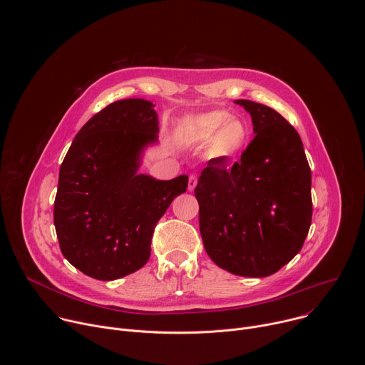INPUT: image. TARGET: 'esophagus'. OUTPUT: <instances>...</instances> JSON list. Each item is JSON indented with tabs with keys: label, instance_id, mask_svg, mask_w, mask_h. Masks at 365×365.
<instances>
[{
	"label": "esophagus",
	"instance_id": "34e87169",
	"mask_svg": "<svg viewBox=\"0 0 365 365\" xmlns=\"http://www.w3.org/2000/svg\"><path fill=\"white\" fill-rule=\"evenodd\" d=\"M196 185H197V179H196V176H190L189 178V183H187V189L192 192V190H195V187H196Z\"/></svg>",
	"mask_w": 365,
	"mask_h": 365
}]
</instances>
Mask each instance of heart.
<instances>
[{
    "label": "heart",
    "mask_w": 365,
    "mask_h": 365,
    "mask_svg": "<svg viewBox=\"0 0 365 365\" xmlns=\"http://www.w3.org/2000/svg\"><path fill=\"white\" fill-rule=\"evenodd\" d=\"M182 130L193 143H211V154L218 160L235 158L250 138L248 125L224 110L193 115L183 123Z\"/></svg>",
    "instance_id": "b5f03b06"
}]
</instances>
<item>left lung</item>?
<instances>
[{
    "mask_svg": "<svg viewBox=\"0 0 365 365\" xmlns=\"http://www.w3.org/2000/svg\"><path fill=\"white\" fill-rule=\"evenodd\" d=\"M255 137L232 168L207 162L195 187L199 230L212 262L244 277H267L302 250L312 221L310 168L297 131L273 108L234 101Z\"/></svg>",
    "mask_w": 365,
    "mask_h": 365,
    "instance_id": "left-lung-1",
    "label": "left lung"
}]
</instances>
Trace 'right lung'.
I'll return each instance as SVG.
<instances>
[{"label": "right lung", "mask_w": 365, "mask_h": 365, "mask_svg": "<svg viewBox=\"0 0 365 365\" xmlns=\"http://www.w3.org/2000/svg\"><path fill=\"white\" fill-rule=\"evenodd\" d=\"M158 134L153 102L115 101L79 130L61 166L53 212L59 245L92 279L117 280L141 269L155 224L186 192V175L159 180L138 173Z\"/></svg>", "instance_id": "add662e5"}]
</instances>
